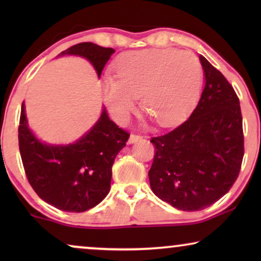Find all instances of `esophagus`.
I'll use <instances>...</instances> for the list:
<instances>
[{
    "label": "esophagus",
    "instance_id": "esophagus-1",
    "mask_svg": "<svg viewBox=\"0 0 261 261\" xmlns=\"http://www.w3.org/2000/svg\"><path fill=\"white\" fill-rule=\"evenodd\" d=\"M139 140H141V137H140V135L130 134L129 139H128V144H134V142H138Z\"/></svg>",
    "mask_w": 261,
    "mask_h": 261
}]
</instances>
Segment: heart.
<instances>
[{"label":"heart","instance_id":"obj_1","mask_svg":"<svg viewBox=\"0 0 261 261\" xmlns=\"http://www.w3.org/2000/svg\"><path fill=\"white\" fill-rule=\"evenodd\" d=\"M202 88V69L190 52L156 48L124 53L114 65V80L103 82L102 94L115 122L123 124L137 107V97L160 126L179 122Z\"/></svg>","mask_w":261,"mask_h":261}]
</instances>
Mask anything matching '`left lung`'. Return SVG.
I'll return each instance as SVG.
<instances>
[{"label": "left lung", "instance_id": "left-lung-1", "mask_svg": "<svg viewBox=\"0 0 261 261\" xmlns=\"http://www.w3.org/2000/svg\"><path fill=\"white\" fill-rule=\"evenodd\" d=\"M204 88L189 119L152 138V191L183 212L202 210L227 194L244 158L240 102L222 73L199 56Z\"/></svg>", "mask_w": 261, "mask_h": 261}]
</instances>
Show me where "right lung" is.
I'll return each mask as SVG.
<instances>
[{
	"mask_svg": "<svg viewBox=\"0 0 261 261\" xmlns=\"http://www.w3.org/2000/svg\"><path fill=\"white\" fill-rule=\"evenodd\" d=\"M114 48L81 42L57 56L87 59L101 77ZM129 134L109 119L106 107L90 129L71 144H49L39 139L28 124L24 102L21 106L19 148L28 181L39 197L57 209L82 213L97 205L108 195L112 167Z\"/></svg>",
	"mask_w": 261,
	"mask_h": 261,
	"instance_id": "right-lung-1",
	"label": "right lung"
}]
</instances>
